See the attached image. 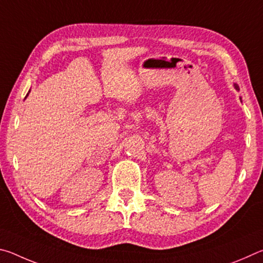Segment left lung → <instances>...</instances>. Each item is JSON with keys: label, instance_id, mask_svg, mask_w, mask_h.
<instances>
[{"label": "left lung", "instance_id": "1", "mask_svg": "<svg viewBox=\"0 0 263 263\" xmlns=\"http://www.w3.org/2000/svg\"><path fill=\"white\" fill-rule=\"evenodd\" d=\"M233 86H234V89H235V90H239V86H238L237 83H233ZM240 100H241V99H240Z\"/></svg>", "mask_w": 263, "mask_h": 263}]
</instances>
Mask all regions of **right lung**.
I'll return each mask as SVG.
<instances>
[{
	"instance_id": "add662e5",
	"label": "right lung",
	"mask_w": 263,
	"mask_h": 263,
	"mask_svg": "<svg viewBox=\"0 0 263 263\" xmlns=\"http://www.w3.org/2000/svg\"><path fill=\"white\" fill-rule=\"evenodd\" d=\"M29 92H30V90H29ZM29 92H28V95H29ZM28 95H26V96H28Z\"/></svg>"
}]
</instances>
